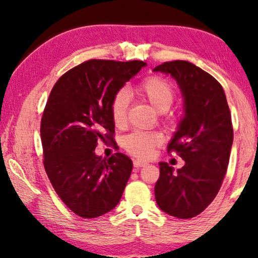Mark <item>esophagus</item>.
<instances>
[{
	"instance_id": "obj_1",
	"label": "esophagus",
	"mask_w": 258,
	"mask_h": 258,
	"mask_svg": "<svg viewBox=\"0 0 258 258\" xmlns=\"http://www.w3.org/2000/svg\"><path fill=\"white\" fill-rule=\"evenodd\" d=\"M144 165H147L146 162H142V161H139V160L134 161V167H135L136 169L142 168V167H144Z\"/></svg>"
}]
</instances>
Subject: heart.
<instances>
[{
    "label": "heart",
    "mask_w": 258,
    "mask_h": 258,
    "mask_svg": "<svg viewBox=\"0 0 258 258\" xmlns=\"http://www.w3.org/2000/svg\"><path fill=\"white\" fill-rule=\"evenodd\" d=\"M134 93L143 98L157 111H165L175 100V88L171 82L161 76H148L134 87ZM128 96L124 91H117L110 101L109 111L112 123L118 128L125 124L128 112ZM163 139L157 132H133L123 137L122 147L126 153L141 160L153 156L155 149L160 147Z\"/></svg>",
    "instance_id": "b5f03b06"
}]
</instances>
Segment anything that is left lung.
<instances>
[{
    "mask_svg": "<svg viewBox=\"0 0 258 258\" xmlns=\"http://www.w3.org/2000/svg\"><path fill=\"white\" fill-rule=\"evenodd\" d=\"M154 72L170 74L184 97V117L168 153L184 160V167L160 163L155 197L164 213L192 218L213 202L223 182L234 140L230 109L220 82L188 61H170Z\"/></svg>",
    "mask_w": 258,
    "mask_h": 258,
    "instance_id": "obj_1",
    "label": "left lung"
}]
</instances>
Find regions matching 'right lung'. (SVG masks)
Listing matches in <instances>:
<instances>
[{"mask_svg":"<svg viewBox=\"0 0 258 258\" xmlns=\"http://www.w3.org/2000/svg\"><path fill=\"white\" fill-rule=\"evenodd\" d=\"M147 63L89 59L52 87L41 119L43 165L59 199L77 216L94 218L114 209L133 170L126 155L96 156L98 141L115 142L109 105ZM116 143V142H115Z\"/></svg>","mask_w":258,"mask_h":258,"instance_id":"1","label":"right lung"}]
</instances>
